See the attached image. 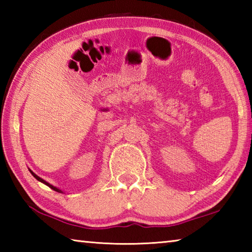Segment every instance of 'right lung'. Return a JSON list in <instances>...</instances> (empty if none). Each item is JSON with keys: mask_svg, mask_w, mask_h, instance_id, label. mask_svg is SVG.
<instances>
[{"mask_svg": "<svg viewBox=\"0 0 252 252\" xmlns=\"http://www.w3.org/2000/svg\"><path fill=\"white\" fill-rule=\"evenodd\" d=\"M30 171H31V170H30ZM31 173H32V176H33L34 178H35V179H36V180H39L40 182H42V183H44V185H46V186H48V187H50V188H51V189H52V190H54V191H58V192H62V191H61V190H60V189H58V188H55V187H53L52 185H50V183H49V182H46V181H44V180H43V179H41L40 177H37V176H36V174H35V173H34V172H32V171H31Z\"/></svg>", "mask_w": 252, "mask_h": 252, "instance_id": "right-lung-1", "label": "right lung"}]
</instances>
